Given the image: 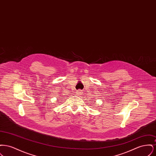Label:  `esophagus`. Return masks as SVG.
Returning a JSON list of instances; mask_svg holds the SVG:
<instances>
[{
    "label": "esophagus",
    "instance_id": "esophagus-1",
    "mask_svg": "<svg viewBox=\"0 0 156 156\" xmlns=\"http://www.w3.org/2000/svg\"><path fill=\"white\" fill-rule=\"evenodd\" d=\"M81 93L82 92L81 90H77L76 94H77V95H81Z\"/></svg>",
    "mask_w": 156,
    "mask_h": 156
}]
</instances>
